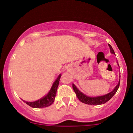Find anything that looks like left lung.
Returning <instances> with one entry per match:
<instances>
[{
	"mask_svg": "<svg viewBox=\"0 0 133 133\" xmlns=\"http://www.w3.org/2000/svg\"><path fill=\"white\" fill-rule=\"evenodd\" d=\"M108 46L110 49V52H111V54H115L114 50H113V48L111 47V46L109 44H108ZM118 65L119 66L118 64ZM119 77H120V79H121V75L119 76ZM120 79H119V82H118V83L117 84V86L115 87L114 90H113L111 92H110V93L104 95V96H97V97H89V96H86V95L82 93V92L79 91V89H78L77 87H76L75 86V85L73 84V83H72V89H73L74 91H75V93H76L78 99L82 103H85V104H90V105H100V104H103L107 103V101H108L110 100L115 94V93L117 92V90L118 89V87H119L120 80H121Z\"/></svg>",
	"mask_w": 133,
	"mask_h": 133,
	"instance_id": "1",
	"label": "left lung"
}]
</instances>
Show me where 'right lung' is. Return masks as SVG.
I'll use <instances>...</instances> for the list:
<instances>
[{
	"instance_id": "obj_1",
	"label": "right lung",
	"mask_w": 133,
	"mask_h": 133,
	"mask_svg": "<svg viewBox=\"0 0 133 133\" xmlns=\"http://www.w3.org/2000/svg\"><path fill=\"white\" fill-rule=\"evenodd\" d=\"M61 75H59L55 81V82L51 87V89L49 91L48 94L43 97V98L40 99L34 102H27L25 101H23L26 104H28L30 107L34 108H46L53 104L55 100L56 93H57V88H58V84H59L60 78H61Z\"/></svg>"
}]
</instances>
